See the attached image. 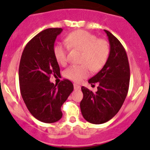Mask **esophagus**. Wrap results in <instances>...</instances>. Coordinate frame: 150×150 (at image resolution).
<instances>
[{
	"instance_id": "34e87169",
	"label": "esophagus",
	"mask_w": 150,
	"mask_h": 150,
	"mask_svg": "<svg viewBox=\"0 0 150 150\" xmlns=\"http://www.w3.org/2000/svg\"><path fill=\"white\" fill-rule=\"evenodd\" d=\"M74 88H75V90H80V89H81V86L77 83H74Z\"/></svg>"
}]
</instances>
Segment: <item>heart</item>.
Returning <instances> with one entry per match:
<instances>
[{
    "label": "heart",
    "mask_w": 150,
    "mask_h": 150,
    "mask_svg": "<svg viewBox=\"0 0 150 150\" xmlns=\"http://www.w3.org/2000/svg\"><path fill=\"white\" fill-rule=\"evenodd\" d=\"M68 48L81 51L78 65H71L65 69L64 76L74 82H81L93 72L100 70L105 65L110 56V48L104 39H97L95 35L85 30H76L69 33L64 39ZM67 48L59 43L54 48V55L57 62L65 65L67 62Z\"/></svg>",
    "instance_id": "obj_1"
}]
</instances>
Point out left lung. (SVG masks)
<instances>
[{"label": "left lung", "instance_id": "8db88e82", "mask_svg": "<svg viewBox=\"0 0 150 150\" xmlns=\"http://www.w3.org/2000/svg\"><path fill=\"white\" fill-rule=\"evenodd\" d=\"M104 32L110 43V56L103 68L88 80L91 85L99 84L97 91L93 93L81 87L83 93L80 104L81 112L85 120L93 124L104 123L118 112L129 87L130 67L125 48L110 32Z\"/></svg>", "mask_w": 150, "mask_h": 150}]
</instances>
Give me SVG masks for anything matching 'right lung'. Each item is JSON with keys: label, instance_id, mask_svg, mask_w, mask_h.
Here are the masks:
<instances>
[{"label": "right lung", "instance_id": "obj_1", "mask_svg": "<svg viewBox=\"0 0 150 150\" xmlns=\"http://www.w3.org/2000/svg\"><path fill=\"white\" fill-rule=\"evenodd\" d=\"M62 28H48L36 35L24 48L19 68L22 97L33 117L46 123L62 117L61 107L73 91V84L64 79L58 85L50 82L51 75L60 69L54 55V43Z\"/></svg>", "mask_w": 150, "mask_h": 150}]
</instances>
